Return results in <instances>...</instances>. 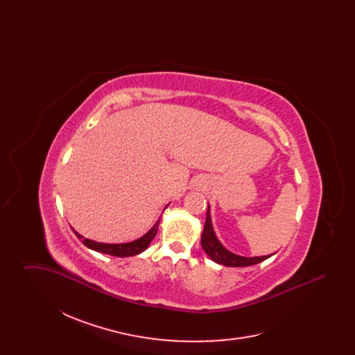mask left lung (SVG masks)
Segmentation results:
<instances>
[{
  "instance_id": "8db88e82",
  "label": "left lung",
  "mask_w": 355,
  "mask_h": 355,
  "mask_svg": "<svg viewBox=\"0 0 355 355\" xmlns=\"http://www.w3.org/2000/svg\"><path fill=\"white\" fill-rule=\"evenodd\" d=\"M201 245L205 253L207 254L214 262L229 266V268H245V266H252L257 265L271 255H263V257H242L236 254L229 252L216 236L213 225H211V218H210V207L207 206V214H206V222L203 226L202 236H201Z\"/></svg>"
}]
</instances>
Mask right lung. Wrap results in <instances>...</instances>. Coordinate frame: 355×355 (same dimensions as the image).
Segmentation results:
<instances>
[{
	"label": "right lung",
	"mask_w": 355,
	"mask_h": 355,
	"mask_svg": "<svg viewBox=\"0 0 355 355\" xmlns=\"http://www.w3.org/2000/svg\"><path fill=\"white\" fill-rule=\"evenodd\" d=\"M158 226H159V220L154 223V226L145 236H142L141 238L135 239V241H132V242H126V243H102V242H96V241L85 238L80 233H77L74 229H73V232H74L77 238H80L83 241V243L86 248L92 249L94 252L109 254V255H114V257H132V255L142 253L144 250L148 249L153 238L157 234Z\"/></svg>",
	"instance_id": "add662e5"
}]
</instances>
